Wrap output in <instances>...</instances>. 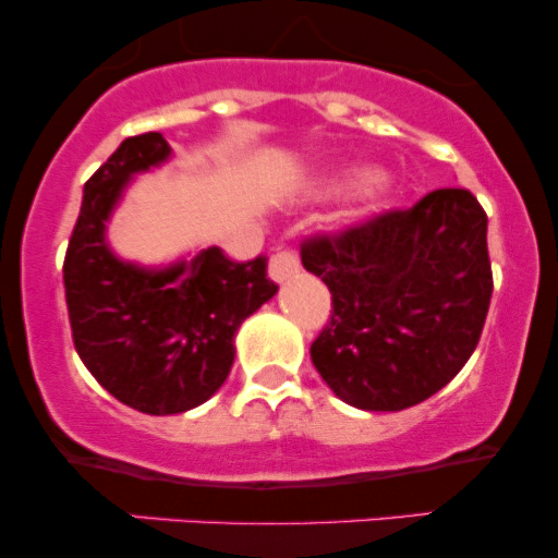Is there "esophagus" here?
Segmentation results:
<instances>
[{
    "label": "esophagus",
    "mask_w": 558,
    "mask_h": 558,
    "mask_svg": "<svg viewBox=\"0 0 558 558\" xmlns=\"http://www.w3.org/2000/svg\"><path fill=\"white\" fill-rule=\"evenodd\" d=\"M301 270L299 254L293 248H278L270 257V278L275 283H283V280L293 278Z\"/></svg>",
    "instance_id": "esophagus-1"
}]
</instances>
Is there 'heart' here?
Masks as SVG:
<instances>
[{
	"instance_id": "obj_1",
	"label": "heart",
	"mask_w": 558,
	"mask_h": 558,
	"mask_svg": "<svg viewBox=\"0 0 558 558\" xmlns=\"http://www.w3.org/2000/svg\"><path fill=\"white\" fill-rule=\"evenodd\" d=\"M364 175H367V172H364V170H351L349 175H345V181H349V183H356V181H362Z\"/></svg>"
}]
</instances>
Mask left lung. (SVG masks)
I'll return each mask as SVG.
<instances>
[{"instance_id": "8db88e82", "label": "left lung", "mask_w": 558, "mask_h": 558, "mask_svg": "<svg viewBox=\"0 0 558 558\" xmlns=\"http://www.w3.org/2000/svg\"><path fill=\"white\" fill-rule=\"evenodd\" d=\"M301 265L330 288L312 362L338 399L401 412L430 399L483 336L493 272L488 215L466 189H438L301 241Z\"/></svg>"}]
</instances>
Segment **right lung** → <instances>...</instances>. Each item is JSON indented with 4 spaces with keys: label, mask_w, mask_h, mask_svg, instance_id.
<instances>
[{
    "label": "right lung",
    "mask_w": 558,
    "mask_h": 558,
    "mask_svg": "<svg viewBox=\"0 0 558 558\" xmlns=\"http://www.w3.org/2000/svg\"><path fill=\"white\" fill-rule=\"evenodd\" d=\"M170 157L162 133L125 138L83 185L62 278L73 343L88 373L125 407L181 414L226 383L235 330L278 293L267 257L235 262L202 248L168 270L120 262L105 222L133 172Z\"/></svg>",
    "instance_id": "obj_1"
}]
</instances>
